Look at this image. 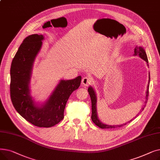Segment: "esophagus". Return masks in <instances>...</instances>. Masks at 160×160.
Here are the masks:
<instances>
[{
    "label": "esophagus",
    "instance_id": "34e87169",
    "mask_svg": "<svg viewBox=\"0 0 160 160\" xmlns=\"http://www.w3.org/2000/svg\"><path fill=\"white\" fill-rule=\"evenodd\" d=\"M91 83H92L91 79L90 78H89V77H87L83 78L82 80V85L85 86H88L89 85L91 84Z\"/></svg>",
    "mask_w": 160,
    "mask_h": 160
}]
</instances>
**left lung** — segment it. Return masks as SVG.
Returning <instances> with one entry per match:
<instances>
[{
	"label": "left lung",
	"mask_w": 160,
	"mask_h": 160,
	"mask_svg": "<svg viewBox=\"0 0 160 160\" xmlns=\"http://www.w3.org/2000/svg\"><path fill=\"white\" fill-rule=\"evenodd\" d=\"M133 56H138L139 57H140L141 59H142L144 61H145L147 62V67H148V58H147V56L145 52V50L144 49V48L142 47H138L136 46L135 49H134V54ZM149 83H150V73H148V85H147V91L145 93V100L144 102V104L142 106L141 110H140V112L134 118H133L132 119H131L130 121H129L128 122H130L132 120H133L134 119H136V117L138 116V115L139 113H141L142 112V111L144 110V108L145 107V104L147 103V98L148 96V89H149ZM88 92L89 94L90 95L91 97V108H92V114H91V120L93 121L97 127H98L100 128H117V127H122L124 125L127 124L126 122L124 124H122L120 125H109V124H106L103 123L102 121H100L98 116L97 114V94H96V91L95 90V88L90 86L88 88Z\"/></svg>",
	"instance_id": "left-lung-1"
}]
</instances>
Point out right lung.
Segmentation results:
<instances>
[{
    "mask_svg": "<svg viewBox=\"0 0 160 160\" xmlns=\"http://www.w3.org/2000/svg\"><path fill=\"white\" fill-rule=\"evenodd\" d=\"M43 35L25 38L15 54L10 69V96L12 104L23 118L38 127H52L63 120L66 103L81 83V76L61 79L43 102H37L31 95L30 82L33 63L41 51Z\"/></svg>",
    "mask_w": 160,
    "mask_h": 160,
    "instance_id": "add662e5",
    "label": "right lung"
}]
</instances>
